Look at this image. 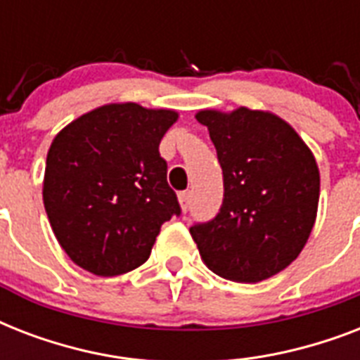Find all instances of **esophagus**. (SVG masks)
<instances>
[{
	"mask_svg": "<svg viewBox=\"0 0 360 360\" xmlns=\"http://www.w3.org/2000/svg\"><path fill=\"white\" fill-rule=\"evenodd\" d=\"M191 202H192V192L191 191H185V192H181L179 194V203H181V209L183 211H188V207H191Z\"/></svg>",
	"mask_w": 360,
	"mask_h": 360,
	"instance_id": "34e87169",
	"label": "esophagus"
}]
</instances>
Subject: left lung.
Returning a JSON list of instances; mask_svg holds the SVG:
<instances>
[{"label":"left lung","instance_id":"obj_1","mask_svg":"<svg viewBox=\"0 0 360 360\" xmlns=\"http://www.w3.org/2000/svg\"><path fill=\"white\" fill-rule=\"evenodd\" d=\"M224 175L220 213L194 224L203 263L233 282H262L284 271L307 245L319 202L312 151L282 117L240 106L200 110Z\"/></svg>","mask_w":360,"mask_h":360}]
</instances>
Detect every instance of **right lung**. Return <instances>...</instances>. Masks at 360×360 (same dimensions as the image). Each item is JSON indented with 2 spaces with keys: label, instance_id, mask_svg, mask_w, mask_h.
Returning <instances> with one entry per match:
<instances>
[{
  "label": "right lung",
  "instance_id": "right-lung-1",
  "mask_svg": "<svg viewBox=\"0 0 360 360\" xmlns=\"http://www.w3.org/2000/svg\"><path fill=\"white\" fill-rule=\"evenodd\" d=\"M174 110L112 103L59 130L48 149L42 202L65 254L97 276L147 262L160 226L181 214L162 136Z\"/></svg>",
  "mask_w": 360,
  "mask_h": 360
}]
</instances>
